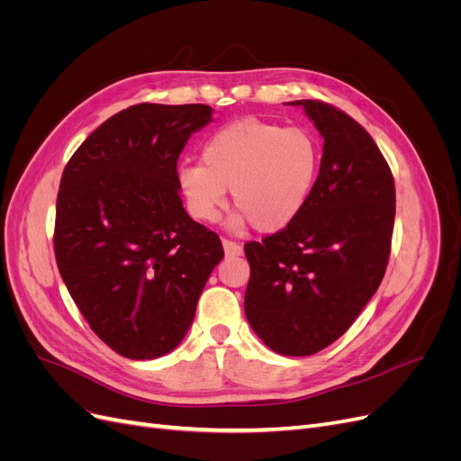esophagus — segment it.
I'll return each instance as SVG.
<instances>
[{"instance_id":"34e87169","label":"esophagus","mask_w":461,"mask_h":461,"mask_svg":"<svg viewBox=\"0 0 461 461\" xmlns=\"http://www.w3.org/2000/svg\"><path fill=\"white\" fill-rule=\"evenodd\" d=\"M222 248H225L227 256H240L242 254V246L239 242L229 240V239H222Z\"/></svg>"}]
</instances>
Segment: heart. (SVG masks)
Wrapping results in <instances>:
<instances>
[{
  "instance_id": "1",
  "label": "heart",
  "mask_w": 461,
  "mask_h": 461,
  "mask_svg": "<svg viewBox=\"0 0 461 461\" xmlns=\"http://www.w3.org/2000/svg\"><path fill=\"white\" fill-rule=\"evenodd\" d=\"M319 169L321 144L312 131L244 117L209 138L202 163L185 165L178 185L200 221H215L232 188L234 207L252 227L275 232L300 215Z\"/></svg>"
}]
</instances>
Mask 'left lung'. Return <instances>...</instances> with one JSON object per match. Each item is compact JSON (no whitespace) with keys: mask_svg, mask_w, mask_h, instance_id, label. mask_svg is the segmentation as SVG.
Listing matches in <instances>:
<instances>
[{"mask_svg":"<svg viewBox=\"0 0 461 461\" xmlns=\"http://www.w3.org/2000/svg\"><path fill=\"white\" fill-rule=\"evenodd\" d=\"M302 105L323 136V158L300 215L248 242L244 312L258 337L283 356H312L352 327L379 288L393 244V171L371 134L321 100Z\"/></svg>","mask_w":461,"mask_h":461,"instance_id":"left-lung-1","label":"left lung"}]
</instances>
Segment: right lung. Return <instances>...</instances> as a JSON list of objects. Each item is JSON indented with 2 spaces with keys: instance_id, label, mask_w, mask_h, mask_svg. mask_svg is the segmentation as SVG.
<instances>
[{
  "instance_id": "1",
  "label": "right lung",
  "mask_w": 461,
  "mask_h": 461,
  "mask_svg": "<svg viewBox=\"0 0 461 461\" xmlns=\"http://www.w3.org/2000/svg\"><path fill=\"white\" fill-rule=\"evenodd\" d=\"M203 104H138L102 122L63 169L53 252L68 294L111 350L153 359L188 332L219 236L185 212L176 161Z\"/></svg>"
}]
</instances>
